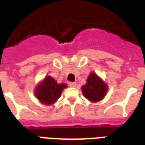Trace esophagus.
<instances>
[{
	"mask_svg": "<svg viewBox=\"0 0 145 145\" xmlns=\"http://www.w3.org/2000/svg\"><path fill=\"white\" fill-rule=\"evenodd\" d=\"M69 85L70 87H75L76 83L75 82H69Z\"/></svg>",
	"mask_w": 145,
	"mask_h": 145,
	"instance_id": "obj_1",
	"label": "esophagus"
}]
</instances>
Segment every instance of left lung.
I'll return each instance as SVG.
<instances>
[{
    "label": "left lung",
    "mask_w": 145,
    "mask_h": 145,
    "mask_svg": "<svg viewBox=\"0 0 145 145\" xmlns=\"http://www.w3.org/2000/svg\"><path fill=\"white\" fill-rule=\"evenodd\" d=\"M108 86L95 73H91L87 83L82 87V93L87 99L92 103L102 100L106 95Z\"/></svg>",
    "instance_id": "obj_1"
}]
</instances>
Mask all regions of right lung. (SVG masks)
Instances as JSON below:
<instances>
[{"label":"right lung","instance_id":"1","mask_svg":"<svg viewBox=\"0 0 145 145\" xmlns=\"http://www.w3.org/2000/svg\"><path fill=\"white\" fill-rule=\"evenodd\" d=\"M67 88L64 83L58 84L50 76H46L36 87L35 95L41 103L51 105L60 97L63 88Z\"/></svg>","mask_w":145,"mask_h":145}]
</instances>
